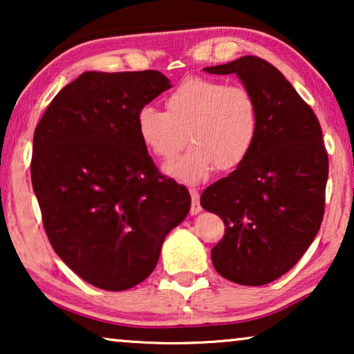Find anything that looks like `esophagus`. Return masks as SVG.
Listing matches in <instances>:
<instances>
[{
	"label": "esophagus",
	"instance_id": "esophagus-1",
	"mask_svg": "<svg viewBox=\"0 0 354 354\" xmlns=\"http://www.w3.org/2000/svg\"><path fill=\"white\" fill-rule=\"evenodd\" d=\"M190 195H192V207H190V212H192V214H198V212L201 211L200 193H198V190H195V188H192Z\"/></svg>",
	"mask_w": 354,
	"mask_h": 354
}]
</instances>
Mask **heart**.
Segmentation results:
<instances>
[{
	"instance_id": "b5f03b06",
	"label": "heart",
	"mask_w": 354,
	"mask_h": 354,
	"mask_svg": "<svg viewBox=\"0 0 354 354\" xmlns=\"http://www.w3.org/2000/svg\"><path fill=\"white\" fill-rule=\"evenodd\" d=\"M166 111L143 106L135 118L140 142L154 158L171 161L188 142L193 147L169 176L195 183L212 169L234 171L253 151L259 133V104L243 85L187 77L164 100Z\"/></svg>"
}]
</instances>
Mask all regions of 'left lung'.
<instances>
[{
    "label": "left lung",
    "instance_id": "8db88e82",
    "mask_svg": "<svg viewBox=\"0 0 354 354\" xmlns=\"http://www.w3.org/2000/svg\"><path fill=\"white\" fill-rule=\"evenodd\" d=\"M203 71L239 75L261 115L248 159L201 195V206L225 224L212 264L230 282L266 285L301 259L321 227L328 176L321 124L282 72L258 56Z\"/></svg>",
    "mask_w": 354,
    "mask_h": 354
}]
</instances>
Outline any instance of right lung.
Masks as SVG:
<instances>
[{"label": "right lung", "mask_w": 354, "mask_h": 354, "mask_svg": "<svg viewBox=\"0 0 354 354\" xmlns=\"http://www.w3.org/2000/svg\"><path fill=\"white\" fill-rule=\"evenodd\" d=\"M171 88L158 71L85 72L48 106L33 133L32 185L48 240L74 272L120 292L156 268L190 193L158 171L137 113Z\"/></svg>", "instance_id": "right-lung-1"}]
</instances>
